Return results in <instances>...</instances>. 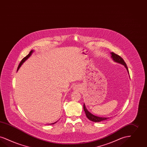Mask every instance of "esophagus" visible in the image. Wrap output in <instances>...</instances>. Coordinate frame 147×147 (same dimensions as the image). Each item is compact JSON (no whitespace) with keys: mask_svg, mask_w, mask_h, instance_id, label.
<instances>
[{"mask_svg":"<svg viewBox=\"0 0 147 147\" xmlns=\"http://www.w3.org/2000/svg\"><path fill=\"white\" fill-rule=\"evenodd\" d=\"M77 88L78 89V88H76H76H75V89H77Z\"/></svg>","mask_w":147,"mask_h":147,"instance_id":"esophagus-1","label":"esophagus"}]
</instances>
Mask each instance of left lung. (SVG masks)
<instances>
[{
    "label": "left lung",
    "instance_id": "8db88e82",
    "mask_svg": "<svg viewBox=\"0 0 147 147\" xmlns=\"http://www.w3.org/2000/svg\"><path fill=\"white\" fill-rule=\"evenodd\" d=\"M111 53L112 55V58L113 59L115 62H117V63H119L120 64L123 65L125 67V68H126L127 71H128L129 74L127 65L126 64V63L125 62V61H123V59H122L119 55H118L117 54H116V53H114L113 52H112ZM83 108H84V110L85 111V113L86 114V115L87 117L90 120H91L92 121H94V122H100L101 121L106 120L107 119H109V117H97V116H95L94 115L92 114L91 113L88 112V111L87 110V109L86 108L85 106V104H84Z\"/></svg>",
    "mask_w": 147,
    "mask_h": 147
}]
</instances>
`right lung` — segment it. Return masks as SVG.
<instances>
[{
	"instance_id": "add662e5",
	"label": "right lung",
	"mask_w": 147,
	"mask_h": 147,
	"mask_svg": "<svg viewBox=\"0 0 147 147\" xmlns=\"http://www.w3.org/2000/svg\"><path fill=\"white\" fill-rule=\"evenodd\" d=\"M33 53V50H32V51H30V53H29V54L28 55H27L25 57H24V59H22V61H21V62H20V63L19 64V65H18V69L20 68V67L21 66V65H22L23 64V63H24V62L26 60V59H28L29 57H30V56L32 55V53ZM57 123V121L56 122H55V123H51L52 125L53 124H54V123Z\"/></svg>"
}]
</instances>
